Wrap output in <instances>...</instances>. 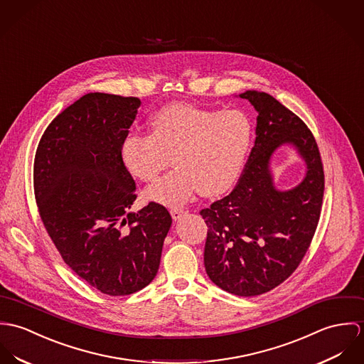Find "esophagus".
<instances>
[{
	"label": "esophagus",
	"instance_id": "1",
	"mask_svg": "<svg viewBox=\"0 0 364 364\" xmlns=\"http://www.w3.org/2000/svg\"><path fill=\"white\" fill-rule=\"evenodd\" d=\"M170 213H171V218H173L174 220H178V219L186 213V210L181 209V208H171V209H170Z\"/></svg>",
	"mask_w": 364,
	"mask_h": 364
}]
</instances>
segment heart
Instances as JSON below:
<instances>
[{
	"instance_id": "b5f03b06",
	"label": "heart",
	"mask_w": 364,
	"mask_h": 364,
	"mask_svg": "<svg viewBox=\"0 0 364 364\" xmlns=\"http://www.w3.org/2000/svg\"><path fill=\"white\" fill-rule=\"evenodd\" d=\"M149 134L129 132L122 142L124 167L141 181H154L176 166L146 197L178 206L198 188L212 197L233 187L254 144L255 127L242 110H216L188 103H168L149 122Z\"/></svg>"
}]
</instances>
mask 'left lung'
I'll use <instances>...</instances> for the list:
<instances>
[{
    "instance_id": "left-lung-1",
    "label": "left lung",
    "mask_w": 364,
    "mask_h": 364,
    "mask_svg": "<svg viewBox=\"0 0 364 364\" xmlns=\"http://www.w3.org/2000/svg\"><path fill=\"white\" fill-rule=\"evenodd\" d=\"M258 112L255 144L235 190L202 209L208 226L203 264L209 279L242 297L284 282L304 258L316 233L323 197L318 145L307 125L265 92L240 95ZM293 144L308 166L304 181L279 192L269 170L272 154Z\"/></svg>"
}]
</instances>
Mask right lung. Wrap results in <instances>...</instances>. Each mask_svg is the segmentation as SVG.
<instances>
[{"mask_svg": "<svg viewBox=\"0 0 364 364\" xmlns=\"http://www.w3.org/2000/svg\"><path fill=\"white\" fill-rule=\"evenodd\" d=\"M141 100L87 93L48 124L36 151L33 188L41 222L64 262L99 291L135 293L158 274L168 210L131 212L135 181L122 139Z\"/></svg>", "mask_w": 364, "mask_h": 364, "instance_id": "1", "label": "right lung"}]
</instances>
